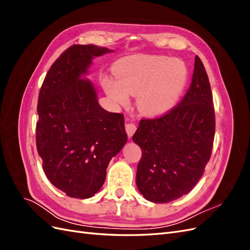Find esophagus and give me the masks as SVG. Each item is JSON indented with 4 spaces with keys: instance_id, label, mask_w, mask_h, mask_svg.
Instances as JSON below:
<instances>
[{
    "instance_id": "1",
    "label": "esophagus",
    "mask_w": 250,
    "mask_h": 250,
    "mask_svg": "<svg viewBox=\"0 0 250 250\" xmlns=\"http://www.w3.org/2000/svg\"><path fill=\"white\" fill-rule=\"evenodd\" d=\"M125 129H126V132L128 134V137H132L133 133L135 132V130H137V126H135L134 123H126L125 124Z\"/></svg>"
}]
</instances>
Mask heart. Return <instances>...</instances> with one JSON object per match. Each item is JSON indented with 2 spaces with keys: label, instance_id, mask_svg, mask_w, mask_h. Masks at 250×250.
<instances>
[{
  "label": "heart",
  "instance_id": "obj_1",
  "mask_svg": "<svg viewBox=\"0 0 250 250\" xmlns=\"http://www.w3.org/2000/svg\"><path fill=\"white\" fill-rule=\"evenodd\" d=\"M118 80L103 78L107 95L125 105L130 95H139V106L148 115H162L175 105L188 83L184 62L164 56H131L115 64Z\"/></svg>",
  "mask_w": 250,
  "mask_h": 250
}]
</instances>
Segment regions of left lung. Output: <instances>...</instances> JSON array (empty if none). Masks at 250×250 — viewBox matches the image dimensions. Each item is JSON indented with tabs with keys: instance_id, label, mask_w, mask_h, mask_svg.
Here are the masks:
<instances>
[{
	"instance_id": "left-lung-1",
	"label": "left lung",
	"mask_w": 250,
	"mask_h": 250,
	"mask_svg": "<svg viewBox=\"0 0 250 250\" xmlns=\"http://www.w3.org/2000/svg\"><path fill=\"white\" fill-rule=\"evenodd\" d=\"M215 109L208 77L196 56L192 83L165 115L142 119L132 140L142 149L137 186L147 200L167 203L197 185L215 137Z\"/></svg>"
}]
</instances>
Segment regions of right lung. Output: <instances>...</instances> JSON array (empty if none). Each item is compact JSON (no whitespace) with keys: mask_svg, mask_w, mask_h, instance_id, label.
I'll return each instance as SVG.
<instances>
[{"mask_svg":"<svg viewBox=\"0 0 250 250\" xmlns=\"http://www.w3.org/2000/svg\"><path fill=\"white\" fill-rule=\"evenodd\" d=\"M109 52L73 44L51 65L40 90L37 152L51 184L73 198L100 190L109 161L127 142L124 116L103 109L92 82L81 79L94 57Z\"/></svg>","mask_w":250,"mask_h":250,"instance_id":"right-lung-1","label":"right lung"}]
</instances>
